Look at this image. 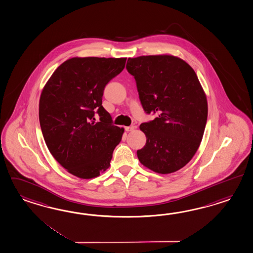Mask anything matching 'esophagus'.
Listing matches in <instances>:
<instances>
[{
  "label": "esophagus",
  "instance_id": "34e87169",
  "mask_svg": "<svg viewBox=\"0 0 253 253\" xmlns=\"http://www.w3.org/2000/svg\"><path fill=\"white\" fill-rule=\"evenodd\" d=\"M134 129H136V126H126L125 127V130L127 131V132L128 131H133Z\"/></svg>",
  "mask_w": 253,
  "mask_h": 253
}]
</instances>
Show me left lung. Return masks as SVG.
Masks as SVG:
<instances>
[{
  "label": "left lung",
  "mask_w": 253,
  "mask_h": 253,
  "mask_svg": "<svg viewBox=\"0 0 253 253\" xmlns=\"http://www.w3.org/2000/svg\"><path fill=\"white\" fill-rule=\"evenodd\" d=\"M143 109L156 114L139 128L147 137L136 151L139 162L167 174L185 166L200 146L208 120V101L192 67L169 55L127 59Z\"/></svg>",
  "instance_id": "left-lung-1"
}]
</instances>
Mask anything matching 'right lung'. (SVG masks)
Masks as SVG:
<instances>
[{
	"label": "right lung",
	"mask_w": 253,
	"mask_h": 253,
	"mask_svg": "<svg viewBox=\"0 0 253 253\" xmlns=\"http://www.w3.org/2000/svg\"><path fill=\"white\" fill-rule=\"evenodd\" d=\"M126 60L70 58L54 72L41 93L39 122L46 147L79 178H94L109 168L113 151L121 141L124 128L113 125L102 99L104 87L123 71Z\"/></svg>",
	"instance_id": "obj_1"
}]
</instances>
